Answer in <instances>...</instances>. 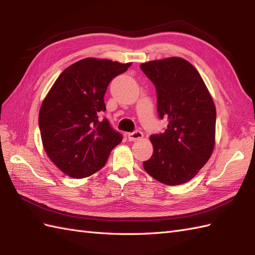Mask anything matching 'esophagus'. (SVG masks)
<instances>
[{"label":"esophagus","mask_w":255,"mask_h":255,"mask_svg":"<svg viewBox=\"0 0 255 255\" xmlns=\"http://www.w3.org/2000/svg\"><path fill=\"white\" fill-rule=\"evenodd\" d=\"M143 138V133L140 131V130H136L133 132H129L128 133V139L130 140V141H136V140H140Z\"/></svg>","instance_id":"obj_1"}]
</instances>
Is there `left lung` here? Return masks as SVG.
<instances>
[{"mask_svg": "<svg viewBox=\"0 0 255 255\" xmlns=\"http://www.w3.org/2000/svg\"><path fill=\"white\" fill-rule=\"evenodd\" d=\"M156 89L160 118L169 125L152 134L153 154L143 162L149 175L165 185L191 181L215 147L216 107L198 71L187 60L171 57L140 64Z\"/></svg>", "mask_w": 255, "mask_h": 255, "instance_id": "1", "label": "left lung"}]
</instances>
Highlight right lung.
I'll use <instances>...</instances> for the list:
<instances>
[{
	"instance_id": "right-lung-1",
	"label": "right lung",
	"mask_w": 255,
	"mask_h": 255,
	"mask_svg": "<svg viewBox=\"0 0 255 255\" xmlns=\"http://www.w3.org/2000/svg\"><path fill=\"white\" fill-rule=\"evenodd\" d=\"M131 62L85 58L59 75L40 106V136L49 159L64 174L83 178L105 165L111 151L122 142L106 118L104 95L111 81Z\"/></svg>"
}]
</instances>
